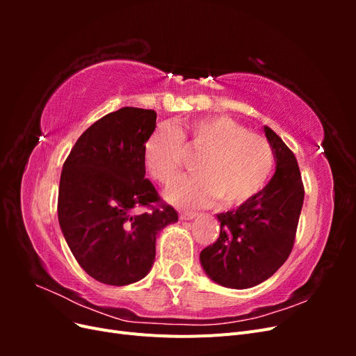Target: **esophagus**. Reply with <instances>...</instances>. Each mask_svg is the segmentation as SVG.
I'll return each mask as SVG.
<instances>
[{"mask_svg": "<svg viewBox=\"0 0 356 356\" xmlns=\"http://www.w3.org/2000/svg\"><path fill=\"white\" fill-rule=\"evenodd\" d=\"M197 213L196 212H190V211H179V218L182 221H188V220H193L196 218Z\"/></svg>", "mask_w": 356, "mask_h": 356, "instance_id": "34e87169", "label": "esophagus"}]
</instances>
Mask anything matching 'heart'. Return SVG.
Here are the masks:
<instances>
[{"mask_svg": "<svg viewBox=\"0 0 356 356\" xmlns=\"http://www.w3.org/2000/svg\"><path fill=\"white\" fill-rule=\"evenodd\" d=\"M184 148L199 153L193 165L199 174L169 187L168 200L179 207H204L215 199L241 207L260 195L273 172V149L264 138L229 117H204L177 129L161 126L148 136L143 149L148 174L169 184L182 166Z\"/></svg>", "mask_w": 356, "mask_h": 356, "instance_id": "obj_1", "label": "heart"}]
</instances>
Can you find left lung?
I'll return each instance as SVG.
<instances>
[{
	"mask_svg": "<svg viewBox=\"0 0 356 356\" xmlns=\"http://www.w3.org/2000/svg\"><path fill=\"white\" fill-rule=\"evenodd\" d=\"M276 170L263 191L238 209L217 213L220 238L200 252L211 281L233 289L267 281L293 250L305 200L296 156L270 127L264 126Z\"/></svg>",
	"mask_w": 356,
	"mask_h": 356,
	"instance_id": "8db88e82",
	"label": "left lung"
}]
</instances>
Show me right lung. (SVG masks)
Segmentation results:
<instances>
[{
  "label": "right lung",
  "mask_w": 356,
  "mask_h": 356,
  "mask_svg": "<svg viewBox=\"0 0 356 356\" xmlns=\"http://www.w3.org/2000/svg\"><path fill=\"white\" fill-rule=\"evenodd\" d=\"M153 110L124 106L99 118L77 139L59 182L58 218L72 255L96 281L124 286L154 264L156 239L178 221L145 179L144 144L154 132Z\"/></svg>",
  "instance_id": "1"
}]
</instances>
